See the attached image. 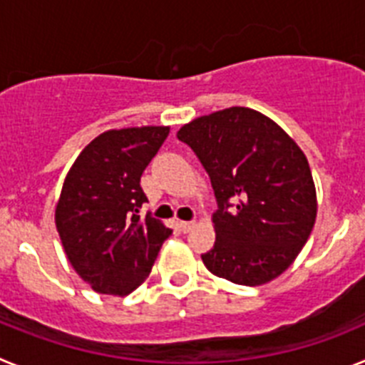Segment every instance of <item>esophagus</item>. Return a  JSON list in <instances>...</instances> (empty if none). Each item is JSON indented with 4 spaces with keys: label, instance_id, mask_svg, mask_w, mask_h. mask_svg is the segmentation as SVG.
I'll return each mask as SVG.
<instances>
[{
    "label": "esophagus",
    "instance_id": "34e87169",
    "mask_svg": "<svg viewBox=\"0 0 365 365\" xmlns=\"http://www.w3.org/2000/svg\"><path fill=\"white\" fill-rule=\"evenodd\" d=\"M193 225H195V222H193V221H179V228L182 232H185V234H186V232L192 230Z\"/></svg>",
    "mask_w": 365,
    "mask_h": 365
}]
</instances>
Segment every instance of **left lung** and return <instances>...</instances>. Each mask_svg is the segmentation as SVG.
<instances>
[{
    "mask_svg": "<svg viewBox=\"0 0 365 365\" xmlns=\"http://www.w3.org/2000/svg\"><path fill=\"white\" fill-rule=\"evenodd\" d=\"M210 177L215 243L202 263L237 285L278 278L307 243L316 190L307 157L276 122L248 108L205 115L177 131Z\"/></svg>",
    "mask_w": 365,
    "mask_h": 365,
    "instance_id": "1",
    "label": "left lung"
}]
</instances>
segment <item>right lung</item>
<instances>
[{"mask_svg":"<svg viewBox=\"0 0 365 365\" xmlns=\"http://www.w3.org/2000/svg\"><path fill=\"white\" fill-rule=\"evenodd\" d=\"M170 128L144 125L98 135L76 157L56 205L67 259L100 294L125 296L150 276L172 230L140 208V177Z\"/></svg>","mask_w":365,"mask_h":365,"instance_id":"1","label":"right lung"}]
</instances>
